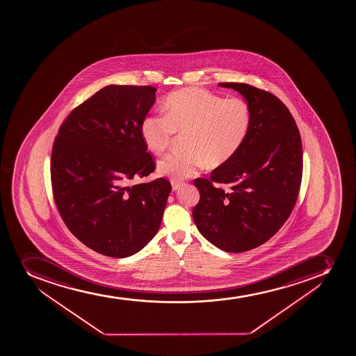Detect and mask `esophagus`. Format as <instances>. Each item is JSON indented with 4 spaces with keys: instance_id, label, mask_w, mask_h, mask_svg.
Masks as SVG:
<instances>
[{
    "instance_id": "esophagus-1",
    "label": "esophagus",
    "mask_w": 356,
    "mask_h": 356,
    "mask_svg": "<svg viewBox=\"0 0 356 356\" xmlns=\"http://www.w3.org/2000/svg\"><path fill=\"white\" fill-rule=\"evenodd\" d=\"M181 187H182V184H181V182H177V181H172V191H179Z\"/></svg>"
}]
</instances>
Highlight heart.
<instances>
[{"label":"heart","instance_id":"obj_1","mask_svg":"<svg viewBox=\"0 0 356 356\" xmlns=\"http://www.w3.org/2000/svg\"><path fill=\"white\" fill-rule=\"evenodd\" d=\"M165 116H147L141 137L152 152L162 153L176 134H187V153H169L158 172L175 181L195 175L203 165L217 168L234 156L250 127V113L240 99H225L200 88L182 89L167 99Z\"/></svg>","mask_w":356,"mask_h":356}]
</instances>
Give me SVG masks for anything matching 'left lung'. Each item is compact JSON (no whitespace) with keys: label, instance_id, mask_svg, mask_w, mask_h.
Here are the masks:
<instances>
[{"label":"left lung","instance_id":"left-lung-1","mask_svg":"<svg viewBox=\"0 0 356 356\" xmlns=\"http://www.w3.org/2000/svg\"><path fill=\"white\" fill-rule=\"evenodd\" d=\"M219 86L245 97L250 127L229 162L209 179L194 181L201 197L193 217L212 245L241 253L268 241L289 218L300 193L303 149L300 130L281 99L246 83Z\"/></svg>","mask_w":356,"mask_h":356}]
</instances>
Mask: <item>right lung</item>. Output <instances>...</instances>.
Listing matches in <instances>:
<instances>
[{"label": "right lung", "mask_w": 356, "mask_h": 356, "mask_svg": "<svg viewBox=\"0 0 356 356\" xmlns=\"http://www.w3.org/2000/svg\"><path fill=\"white\" fill-rule=\"evenodd\" d=\"M151 86H106L76 106L53 144L51 181L68 229L106 257H127L158 232L172 186L154 172L141 122L155 102Z\"/></svg>", "instance_id": "right-lung-1"}]
</instances>
